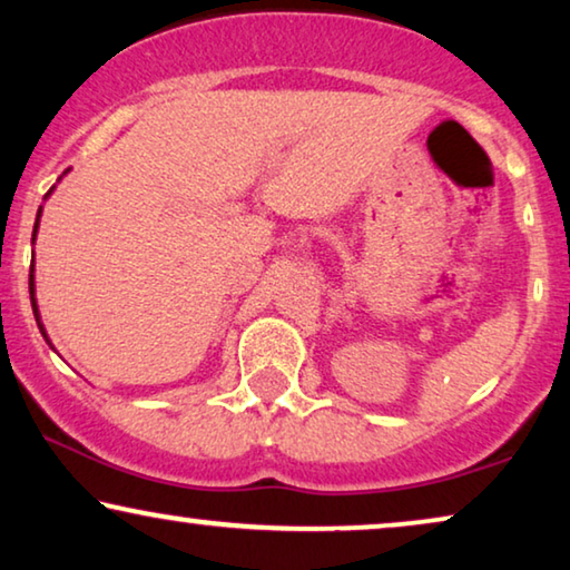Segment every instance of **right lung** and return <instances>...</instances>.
I'll return each mask as SVG.
<instances>
[{"instance_id": "add662e5", "label": "right lung", "mask_w": 570, "mask_h": 570, "mask_svg": "<svg viewBox=\"0 0 570 570\" xmlns=\"http://www.w3.org/2000/svg\"><path fill=\"white\" fill-rule=\"evenodd\" d=\"M36 230H38V220H36V225H33V238H36ZM28 287H30V301H33V314H36V322H38V330H41V334L46 337V330H43V324H41V318H38V308H36V298H33V267H30V277H28ZM46 342H49V337H46ZM51 345V342H49Z\"/></svg>"}]
</instances>
